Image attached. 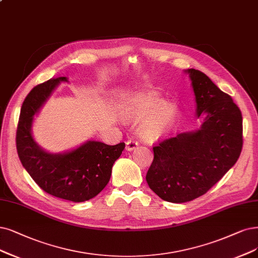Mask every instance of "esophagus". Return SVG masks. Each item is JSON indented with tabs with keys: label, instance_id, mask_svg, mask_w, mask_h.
<instances>
[{
	"label": "esophagus",
	"instance_id": "obj_1",
	"mask_svg": "<svg viewBox=\"0 0 258 258\" xmlns=\"http://www.w3.org/2000/svg\"><path fill=\"white\" fill-rule=\"evenodd\" d=\"M137 147H138V142L137 141H135V140H127L125 149H126V151L132 152V151H134L135 149H137Z\"/></svg>",
	"mask_w": 258,
	"mask_h": 258
}]
</instances>
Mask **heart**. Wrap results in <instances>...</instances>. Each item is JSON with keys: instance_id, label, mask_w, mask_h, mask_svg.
I'll return each instance as SVG.
<instances>
[{"instance_id": "heart-1", "label": "heart", "mask_w": 258, "mask_h": 258, "mask_svg": "<svg viewBox=\"0 0 258 258\" xmlns=\"http://www.w3.org/2000/svg\"><path fill=\"white\" fill-rule=\"evenodd\" d=\"M123 111L127 118L140 120L139 135L148 141H156L166 137L173 128L177 119L174 105L155 91H139L127 99Z\"/></svg>"}]
</instances>
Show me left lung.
I'll return each mask as SVG.
<instances>
[{
	"label": "left lung",
	"instance_id": "left-lung-1",
	"mask_svg": "<svg viewBox=\"0 0 258 258\" xmlns=\"http://www.w3.org/2000/svg\"><path fill=\"white\" fill-rule=\"evenodd\" d=\"M184 72L191 81L197 118L203 117V123L154 147L146 176L149 187L171 203L206 194L236 164L242 149V116L233 99L203 72Z\"/></svg>",
	"mask_w": 258,
	"mask_h": 258
}]
</instances>
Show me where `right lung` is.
<instances>
[{
  "mask_svg": "<svg viewBox=\"0 0 258 258\" xmlns=\"http://www.w3.org/2000/svg\"><path fill=\"white\" fill-rule=\"evenodd\" d=\"M66 76L36 86L25 98L17 130V151L28 174L45 192L71 202H85L98 196L109 182L111 168L125 148L87 140L78 148L51 153L33 136L34 119Z\"/></svg>",
  "mask_w": 258,
  "mask_h": 258,
  "instance_id": "1",
  "label": "right lung"
}]
</instances>
